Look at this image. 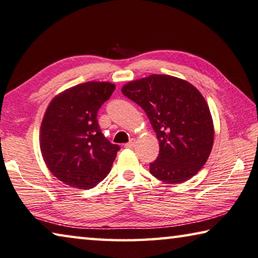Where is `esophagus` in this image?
<instances>
[{
  "instance_id": "obj_1",
  "label": "esophagus",
  "mask_w": 258,
  "mask_h": 258,
  "mask_svg": "<svg viewBox=\"0 0 258 258\" xmlns=\"http://www.w3.org/2000/svg\"><path fill=\"white\" fill-rule=\"evenodd\" d=\"M134 145H136V139H132V140L125 145V147H126V148H133Z\"/></svg>"
}]
</instances>
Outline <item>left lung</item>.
Listing matches in <instances>:
<instances>
[{
	"instance_id": "left-lung-1",
	"label": "left lung",
	"mask_w": 258,
	"mask_h": 258,
	"mask_svg": "<svg viewBox=\"0 0 258 258\" xmlns=\"http://www.w3.org/2000/svg\"><path fill=\"white\" fill-rule=\"evenodd\" d=\"M121 92L145 110L159 141L150 173L166 183L183 182L198 173L214 145V122L202 94L165 75L131 81Z\"/></svg>"
}]
</instances>
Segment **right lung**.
Segmentation results:
<instances>
[{"label":"right lung","mask_w":258,"mask_h":258,"mask_svg":"<svg viewBox=\"0 0 258 258\" xmlns=\"http://www.w3.org/2000/svg\"><path fill=\"white\" fill-rule=\"evenodd\" d=\"M113 91V84L88 81L60 93L48 105L41 153L49 171L69 186L93 188L111 170L120 147L103 136L97 112Z\"/></svg>","instance_id":"1"}]
</instances>
